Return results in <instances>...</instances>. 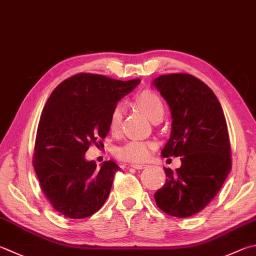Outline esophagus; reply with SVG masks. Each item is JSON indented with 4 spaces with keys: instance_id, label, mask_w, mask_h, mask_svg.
Listing matches in <instances>:
<instances>
[{
    "instance_id": "obj_1",
    "label": "esophagus",
    "mask_w": 256,
    "mask_h": 256,
    "mask_svg": "<svg viewBox=\"0 0 256 256\" xmlns=\"http://www.w3.org/2000/svg\"><path fill=\"white\" fill-rule=\"evenodd\" d=\"M131 166H132V168H134V169H138V170H140V169L146 168L148 164H132Z\"/></svg>"
}]
</instances>
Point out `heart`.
Listing matches in <instances>:
<instances>
[{
	"instance_id": "obj_1",
	"label": "heart",
	"mask_w": 256,
	"mask_h": 256,
	"mask_svg": "<svg viewBox=\"0 0 256 256\" xmlns=\"http://www.w3.org/2000/svg\"><path fill=\"white\" fill-rule=\"evenodd\" d=\"M136 104L140 108L144 114H146L152 122L156 120L162 118L164 115V104L161 97L151 90H144L138 94L134 98ZM124 108L123 106L118 104L112 110L110 115L108 128L110 131L116 134L120 132L122 126ZM154 143L151 141L138 140L132 138L125 142L122 146L116 148V156L120 159L128 161V162H142L148 159V156L154 148Z\"/></svg>"
}]
</instances>
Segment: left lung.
<instances>
[{
  "label": "left lung",
  "mask_w": 256,
  "mask_h": 256,
  "mask_svg": "<svg viewBox=\"0 0 256 256\" xmlns=\"http://www.w3.org/2000/svg\"><path fill=\"white\" fill-rule=\"evenodd\" d=\"M152 84L172 116L171 136L161 156L181 160L176 171L164 168L168 178L154 199L168 215L190 217L212 200L232 169L225 115L210 88L189 74L162 75Z\"/></svg>",
  "instance_id": "obj_1"
}]
</instances>
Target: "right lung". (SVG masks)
I'll list each match as a JSON object with an SVG mask.
<instances>
[{"label": "right lung", "mask_w": 256, "mask_h": 256, "mask_svg": "<svg viewBox=\"0 0 256 256\" xmlns=\"http://www.w3.org/2000/svg\"><path fill=\"white\" fill-rule=\"evenodd\" d=\"M138 84V78L122 82L82 72L51 92L36 131L34 166L46 198L64 217L92 216L108 199L120 166L110 160L97 168L85 153L106 138L112 110Z\"/></svg>", "instance_id": "1"}]
</instances>
